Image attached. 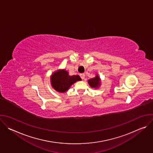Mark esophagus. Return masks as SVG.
<instances>
[{"mask_svg":"<svg viewBox=\"0 0 153 153\" xmlns=\"http://www.w3.org/2000/svg\"><path fill=\"white\" fill-rule=\"evenodd\" d=\"M80 77H81L82 79H84L85 75L84 73H82V74H80Z\"/></svg>","mask_w":153,"mask_h":153,"instance_id":"34e87169","label":"esophagus"}]
</instances>
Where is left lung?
Here are the masks:
<instances>
[{
  "label": "left lung",
  "instance_id": "left-lung-1",
  "mask_svg": "<svg viewBox=\"0 0 153 153\" xmlns=\"http://www.w3.org/2000/svg\"><path fill=\"white\" fill-rule=\"evenodd\" d=\"M88 82L89 85L91 86V87H92V88H96V89L99 88L101 84L100 79L97 74H96V77H94V78L89 79L88 80Z\"/></svg>",
  "mask_w": 153,
  "mask_h": 153
}]
</instances>
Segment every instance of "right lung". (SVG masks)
<instances>
[{
  "mask_svg": "<svg viewBox=\"0 0 153 153\" xmlns=\"http://www.w3.org/2000/svg\"><path fill=\"white\" fill-rule=\"evenodd\" d=\"M79 80H81L79 76H70L68 72L65 70H57L51 76L53 88L59 93L66 92L73 83Z\"/></svg>",
  "mask_w": 153,
  "mask_h": 153,
  "instance_id": "right-lung-1",
  "label": "right lung"
}]
</instances>
